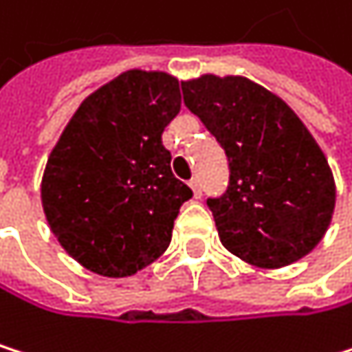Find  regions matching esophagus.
Wrapping results in <instances>:
<instances>
[{"mask_svg":"<svg viewBox=\"0 0 352 352\" xmlns=\"http://www.w3.org/2000/svg\"><path fill=\"white\" fill-rule=\"evenodd\" d=\"M190 188H192V192H194V198H200V196H202V186H200V179H198V177H194V179L190 182Z\"/></svg>","mask_w":352,"mask_h":352,"instance_id":"esophagus-1","label":"esophagus"}]
</instances>
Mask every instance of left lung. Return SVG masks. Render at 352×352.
<instances>
[{"mask_svg":"<svg viewBox=\"0 0 352 352\" xmlns=\"http://www.w3.org/2000/svg\"><path fill=\"white\" fill-rule=\"evenodd\" d=\"M182 89L230 162L228 190L206 200L221 244L263 269L309 254L332 221L336 186L302 120L246 77L202 74Z\"/></svg>","mask_w":352,"mask_h":352,"instance_id":"1","label":"left lung"}]
</instances>
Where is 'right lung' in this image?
Returning <instances> with one entry per match:
<instances>
[{"instance_id": "right-lung-1", "label": "right lung", "mask_w": 352, "mask_h": 352, "mask_svg": "<svg viewBox=\"0 0 352 352\" xmlns=\"http://www.w3.org/2000/svg\"><path fill=\"white\" fill-rule=\"evenodd\" d=\"M179 81L127 70L83 100L52 150L41 202L62 248L104 278H127L170 244L192 190L170 170L162 131L179 114Z\"/></svg>"}]
</instances>
